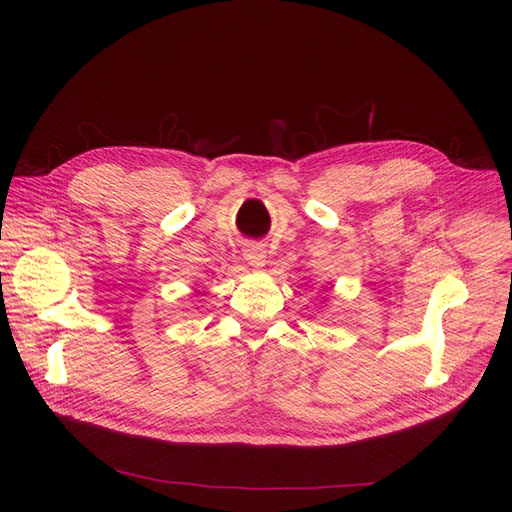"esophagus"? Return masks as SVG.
<instances>
[{
  "instance_id": "34e87169",
  "label": "esophagus",
  "mask_w": 512,
  "mask_h": 512,
  "mask_svg": "<svg viewBox=\"0 0 512 512\" xmlns=\"http://www.w3.org/2000/svg\"><path fill=\"white\" fill-rule=\"evenodd\" d=\"M244 259L249 261L253 268H263L266 266V251H263V246L259 244H249L244 249Z\"/></svg>"
}]
</instances>
